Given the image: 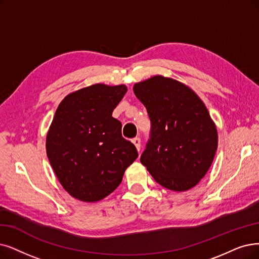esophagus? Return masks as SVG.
Returning a JSON list of instances; mask_svg holds the SVG:
<instances>
[{"instance_id": "obj_1", "label": "esophagus", "mask_w": 259, "mask_h": 259, "mask_svg": "<svg viewBox=\"0 0 259 259\" xmlns=\"http://www.w3.org/2000/svg\"><path fill=\"white\" fill-rule=\"evenodd\" d=\"M133 143L135 144V147L137 148V150H138V152H139V151H140V148H141V140H140V138H139V137L134 138V139H133Z\"/></svg>"}]
</instances>
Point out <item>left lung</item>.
<instances>
[{"label": "left lung", "instance_id": "left-lung-1", "mask_svg": "<svg viewBox=\"0 0 259 259\" xmlns=\"http://www.w3.org/2000/svg\"><path fill=\"white\" fill-rule=\"evenodd\" d=\"M151 121L141 163L162 187L186 191L207 173L218 133L202 100L188 86L161 75L134 85Z\"/></svg>", "mask_w": 259, "mask_h": 259}]
</instances>
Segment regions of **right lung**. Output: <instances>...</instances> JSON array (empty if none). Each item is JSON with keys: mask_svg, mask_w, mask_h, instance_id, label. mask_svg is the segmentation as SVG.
Segmentation results:
<instances>
[{"mask_svg": "<svg viewBox=\"0 0 259 259\" xmlns=\"http://www.w3.org/2000/svg\"><path fill=\"white\" fill-rule=\"evenodd\" d=\"M125 85L96 84L68 95L56 109L47 135V155L65 190L84 202H97L122 182L137 157L124 139L112 111L126 94Z\"/></svg>", "mask_w": 259, "mask_h": 259, "instance_id": "add662e5", "label": "right lung"}]
</instances>
